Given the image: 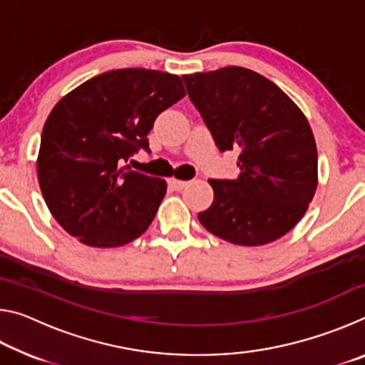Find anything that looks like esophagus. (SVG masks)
<instances>
[{"mask_svg": "<svg viewBox=\"0 0 365 365\" xmlns=\"http://www.w3.org/2000/svg\"><path fill=\"white\" fill-rule=\"evenodd\" d=\"M169 185L174 190H177V191H180V190H183L185 187H187L188 185V182H185V180H177V178H170L169 180Z\"/></svg>", "mask_w": 365, "mask_h": 365, "instance_id": "obj_1", "label": "esophagus"}]
</instances>
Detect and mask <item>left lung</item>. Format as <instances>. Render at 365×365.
I'll return each instance as SVG.
<instances>
[{
  "mask_svg": "<svg viewBox=\"0 0 365 365\" xmlns=\"http://www.w3.org/2000/svg\"><path fill=\"white\" fill-rule=\"evenodd\" d=\"M182 78L219 150L238 151V177L209 180L214 201L197 214L201 225L243 246L283 237L317 188V148L304 114L274 82L245 67Z\"/></svg>",
  "mask_w": 365,
  "mask_h": 365,
  "instance_id": "8db88e82",
  "label": "left lung"
}]
</instances>
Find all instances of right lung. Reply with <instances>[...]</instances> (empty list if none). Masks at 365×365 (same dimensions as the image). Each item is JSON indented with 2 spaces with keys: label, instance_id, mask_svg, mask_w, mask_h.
Segmentation results:
<instances>
[{
  "label": "right lung",
  "instance_id": "obj_1",
  "mask_svg": "<svg viewBox=\"0 0 365 365\" xmlns=\"http://www.w3.org/2000/svg\"><path fill=\"white\" fill-rule=\"evenodd\" d=\"M185 95L178 76L119 69L86 80L54 106L36 169L46 206L67 233L114 248L150 227L168 185L120 165L140 150L151 153L154 120Z\"/></svg>",
  "mask_w": 365,
  "mask_h": 365
}]
</instances>
